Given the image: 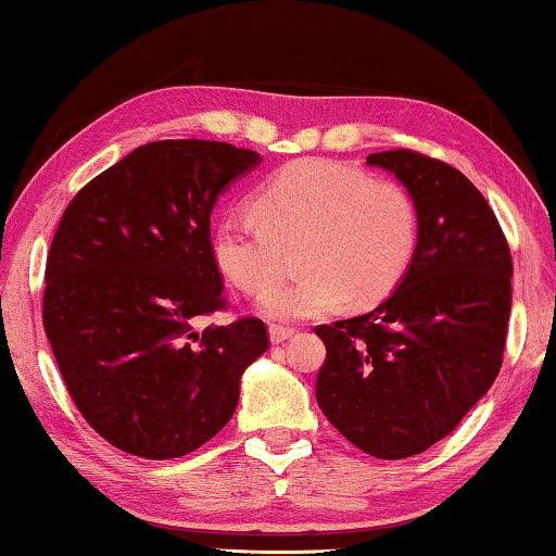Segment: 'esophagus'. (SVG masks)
Masks as SVG:
<instances>
[{
	"mask_svg": "<svg viewBox=\"0 0 556 556\" xmlns=\"http://www.w3.org/2000/svg\"><path fill=\"white\" fill-rule=\"evenodd\" d=\"M292 337H294L292 326H279V324H271L269 326L271 343H281V341H287V339H292Z\"/></svg>",
	"mask_w": 556,
	"mask_h": 556,
	"instance_id": "esophagus-1",
	"label": "esophagus"
}]
</instances>
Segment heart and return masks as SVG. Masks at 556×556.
I'll return each mask as SVG.
<instances>
[{
    "label": "heart",
    "instance_id": "obj_1",
    "mask_svg": "<svg viewBox=\"0 0 556 556\" xmlns=\"http://www.w3.org/2000/svg\"><path fill=\"white\" fill-rule=\"evenodd\" d=\"M252 210L257 220L225 215L215 225L213 260L244 294H262L283 270V250L296 245L303 275L262 299V312L281 321L337 312L346 299L381 302L420 240L416 200L401 182L326 157L279 167L254 192Z\"/></svg>",
    "mask_w": 556,
    "mask_h": 556
}]
</instances>
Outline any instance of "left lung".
Returning <instances> with one entry per match:
<instances>
[{
	"mask_svg": "<svg viewBox=\"0 0 556 556\" xmlns=\"http://www.w3.org/2000/svg\"><path fill=\"white\" fill-rule=\"evenodd\" d=\"M420 217L416 257L374 312L316 326L326 361L316 401L361 451L401 460L453 433L490 386L505 351L513 254L482 192L453 165L383 151Z\"/></svg>",
	"mask_w": 556,
	"mask_h": 556,
	"instance_id": "8db88e82",
	"label": "left lung"
}]
</instances>
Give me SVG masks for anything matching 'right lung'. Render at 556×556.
<instances>
[{
  "label": "right lung",
  "mask_w": 556,
  "mask_h": 556,
  "mask_svg": "<svg viewBox=\"0 0 556 556\" xmlns=\"http://www.w3.org/2000/svg\"><path fill=\"white\" fill-rule=\"evenodd\" d=\"M262 157L217 140H155L76 192L47 260L43 331L76 408L118 451L170 460L217 435L244 368L269 346L225 309L210 213Z\"/></svg>",
  "instance_id": "add662e5"
}]
</instances>
